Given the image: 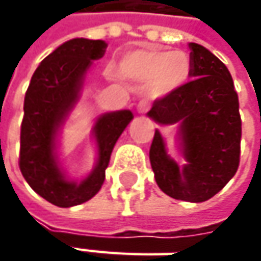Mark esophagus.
Listing matches in <instances>:
<instances>
[{"label": "esophagus", "instance_id": "obj_1", "mask_svg": "<svg viewBox=\"0 0 261 261\" xmlns=\"http://www.w3.org/2000/svg\"><path fill=\"white\" fill-rule=\"evenodd\" d=\"M148 105L146 103H144V101H141L139 105H138V107H136V110H138V113H146L148 112Z\"/></svg>", "mask_w": 261, "mask_h": 261}]
</instances>
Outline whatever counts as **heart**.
<instances>
[{"instance_id": "b5f03b06", "label": "heart", "mask_w": 261, "mask_h": 261, "mask_svg": "<svg viewBox=\"0 0 261 261\" xmlns=\"http://www.w3.org/2000/svg\"><path fill=\"white\" fill-rule=\"evenodd\" d=\"M192 72L187 54L160 49H135L122 56L119 74L134 83H146V93L161 98L186 84Z\"/></svg>"}]
</instances>
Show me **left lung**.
<instances>
[{
	"instance_id": "1",
	"label": "left lung",
	"mask_w": 261,
	"mask_h": 261,
	"mask_svg": "<svg viewBox=\"0 0 261 261\" xmlns=\"http://www.w3.org/2000/svg\"><path fill=\"white\" fill-rule=\"evenodd\" d=\"M193 78L171 94L154 101L148 117L160 125L178 123L186 164L167 154L160 130L149 149L158 187L173 199L205 202L234 177L240 164L241 117L234 81L212 52L189 43Z\"/></svg>"
}]
</instances>
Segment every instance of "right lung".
<instances>
[{"label": "right lung", "mask_w": 261, "mask_h": 261, "mask_svg": "<svg viewBox=\"0 0 261 261\" xmlns=\"http://www.w3.org/2000/svg\"><path fill=\"white\" fill-rule=\"evenodd\" d=\"M106 47L103 40L83 37L62 43L40 62L25 91L18 166L36 193L59 207L81 205L97 195L116 141L134 119L130 110L100 116L93 127L95 167L80 183L66 178L59 167L56 136L80 98L88 68L103 58Z\"/></svg>", "instance_id": "1"}]
</instances>
